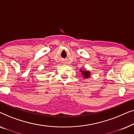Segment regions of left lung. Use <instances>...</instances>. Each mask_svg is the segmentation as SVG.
I'll use <instances>...</instances> for the list:
<instances>
[{"instance_id": "obj_1", "label": "left lung", "mask_w": 134, "mask_h": 134, "mask_svg": "<svg viewBox=\"0 0 134 134\" xmlns=\"http://www.w3.org/2000/svg\"><path fill=\"white\" fill-rule=\"evenodd\" d=\"M80 72L81 73V75H82L84 79L88 78L90 76V72L88 70H86V69H80Z\"/></svg>"}]
</instances>
